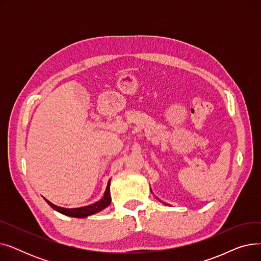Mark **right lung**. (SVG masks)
Wrapping results in <instances>:
<instances>
[{"label":"right lung","instance_id":"obj_1","mask_svg":"<svg viewBox=\"0 0 261 261\" xmlns=\"http://www.w3.org/2000/svg\"><path fill=\"white\" fill-rule=\"evenodd\" d=\"M45 201L48 203V205L53 210L57 211L65 216H70V217H74V218H86L88 216H91L93 214H96V213L105 210L107 206H109L110 203H111V195H110V180L108 182L102 199L94 204L88 205V206L78 207V208H64V207L56 206V205L50 203L46 199H45Z\"/></svg>","mask_w":261,"mask_h":261}]
</instances>
